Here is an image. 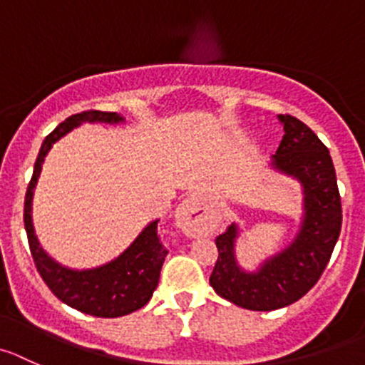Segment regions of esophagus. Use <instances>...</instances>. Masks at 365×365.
<instances>
[{
    "label": "esophagus",
    "instance_id": "34e87169",
    "mask_svg": "<svg viewBox=\"0 0 365 365\" xmlns=\"http://www.w3.org/2000/svg\"><path fill=\"white\" fill-rule=\"evenodd\" d=\"M205 210L202 209L198 196H190L178 209V217L182 221V229L189 236H200L205 232Z\"/></svg>",
    "mask_w": 365,
    "mask_h": 365
}]
</instances>
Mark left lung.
Masks as SVG:
<instances>
[{
    "instance_id": "8db88e82",
    "label": "left lung",
    "mask_w": 365,
    "mask_h": 365,
    "mask_svg": "<svg viewBox=\"0 0 365 365\" xmlns=\"http://www.w3.org/2000/svg\"><path fill=\"white\" fill-rule=\"evenodd\" d=\"M284 136L272 169L297 180L304 194V214L295 240L248 272L236 257L237 225L216 237L217 261L210 286L220 297L245 309L272 312L299 301L324 272L342 227V205L328 148L299 118L279 115Z\"/></svg>"
}]
</instances>
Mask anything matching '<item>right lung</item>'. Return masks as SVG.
Returning <instances> with one entry per match:
<instances>
[{"label": "right lung", "mask_w": 365, "mask_h": 365, "mask_svg": "<svg viewBox=\"0 0 365 365\" xmlns=\"http://www.w3.org/2000/svg\"><path fill=\"white\" fill-rule=\"evenodd\" d=\"M84 122L118 124L124 122V117L113 111L91 110L71 115L61 122L44 138L39 149L32 180L26 189L23 217H25V230L34 263L52 294L70 308L93 317L113 319V317L128 315L148 304L149 299L153 297V292L158 286L160 270L167 255V248L160 243L158 237V220L151 221L118 257L102 267L88 268V270H73L52 259L37 241L32 223L34 189L39 180L44 158L57 140Z\"/></svg>", "instance_id": "add662e5"}]
</instances>
